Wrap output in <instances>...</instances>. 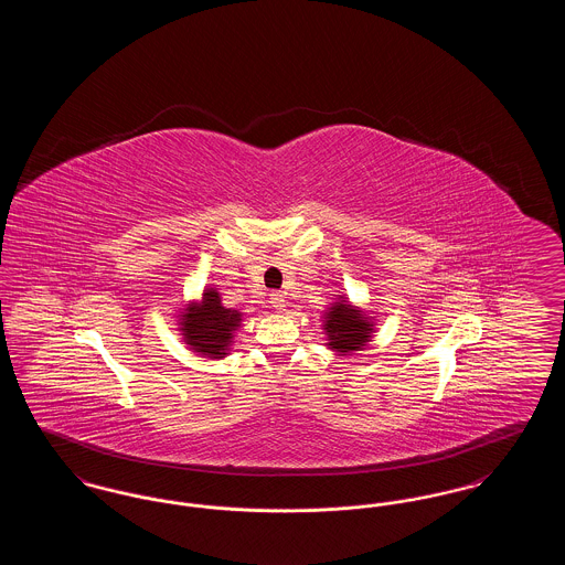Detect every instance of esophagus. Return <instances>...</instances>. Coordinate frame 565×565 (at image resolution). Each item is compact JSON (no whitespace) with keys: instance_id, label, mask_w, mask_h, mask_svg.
I'll use <instances>...</instances> for the list:
<instances>
[{"instance_id":"obj_1","label":"esophagus","mask_w":565,"mask_h":565,"mask_svg":"<svg viewBox=\"0 0 565 565\" xmlns=\"http://www.w3.org/2000/svg\"><path fill=\"white\" fill-rule=\"evenodd\" d=\"M270 307L277 309V311H284V309L288 307L286 296L281 295V292H273V295H270Z\"/></svg>"}]
</instances>
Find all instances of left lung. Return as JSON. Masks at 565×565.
Instances as JSON below:
<instances>
[{"label": "left lung", "mask_w": 565, "mask_h": 565, "mask_svg": "<svg viewBox=\"0 0 565 565\" xmlns=\"http://www.w3.org/2000/svg\"><path fill=\"white\" fill-rule=\"evenodd\" d=\"M339 298L341 300H337L323 316V332L328 337L326 345L339 355H350L351 351H360L371 341L375 323L343 296Z\"/></svg>", "instance_id": "1"}]
</instances>
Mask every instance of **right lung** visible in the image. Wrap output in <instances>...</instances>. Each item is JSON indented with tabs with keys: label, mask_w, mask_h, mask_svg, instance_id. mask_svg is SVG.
<instances>
[{
	"label": "right lung",
	"mask_w": 565,
	"mask_h": 565,
	"mask_svg": "<svg viewBox=\"0 0 565 565\" xmlns=\"http://www.w3.org/2000/svg\"><path fill=\"white\" fill-rule=\"evenodd\" d=\"M242 326V313L226 309L214 288H205L199 302H192L180 316V330L190 350L220 360L233 345L235 330Z\"/></svg>",
	"instance_id": "1"
}]
</instances>
